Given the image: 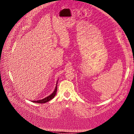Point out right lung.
<instances>
[{
    "label": "right lung",
    "instance_id": "1",
    "mask_svg": "<svg viewBox=\"0 0 134 134\" xmlns=\"http://www.w3.org/2000/svg\"><path fill=\"white\" fill-rule=\"evenodd\" d=\"M57 83H58V82H57V85H56V87L55 88V90H54V92H53L51 94H50L49 96L43 98V99L37 100V101H33L32 102H35V103H46V102L50 101L52 99H53V98L54 97L55 95H56V93L57 92Z\"/></svg>",
    "mask_w": 134,
    "mask_h": 134
}]
</instances>
